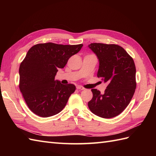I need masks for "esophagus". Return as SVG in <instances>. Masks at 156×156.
Returning a JSON list of instances; mask_svg holds the SVG:
<instances>
[{
	"label": "esophagus",
	"instance_id": "obj_1",
	"mask_svg": "<svg viewBox=\"0 0 156 156\" xmlns=\"http://www.w3.org/2000/svg\"><path fill=\"white\" fill-rule=\"evenodd\" d=\"M76 88L79 89V90H84L85 89L83 87H82V86H77V87H76Z\"/></svg>",
	"mask_w": 156,
	"mask_h": 156
}]
</instances>
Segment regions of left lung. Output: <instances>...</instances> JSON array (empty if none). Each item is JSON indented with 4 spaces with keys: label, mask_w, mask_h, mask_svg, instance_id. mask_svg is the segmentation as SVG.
Here are the masks:
<instances>
[{
    "label": "left lung",
    "mask_w": 156,
    "mask_h": 156,
    "mask_svg": "<svg viewBox=\"0 0 156 156\" xmlns=\"http://www.w3.org/2000/svg\"><path fill=\"white\" fill-rule=\"evenodd\" d=\"M88 48L98 59V78L108 84L104 94L92 89L93 97L88 102V108L100 117H115L127 107L136 88L134 61L118 45L94 43Z\"/></svg>",
    "instance_id": "8db88e82"
}]
</instances>
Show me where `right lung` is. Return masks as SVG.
Instances as JSON below:
<instances>
[{"label": "right lung", "instance_id": "1", "mask_svg": "<svg viewBox=\"0 0 156 156\" xmlns=\"http://www.w3.org/2000/svg\"><path fill=\"white\" fill-rule=\"evenodd\" d=\"M82 46L46 43L29 49L19 67V89L34 113L49 117L65 107L76 87L72 84H62L55 80V76Z\"/></svg>", "mask_w": 156, "mask_h": 156}]
</instances>
